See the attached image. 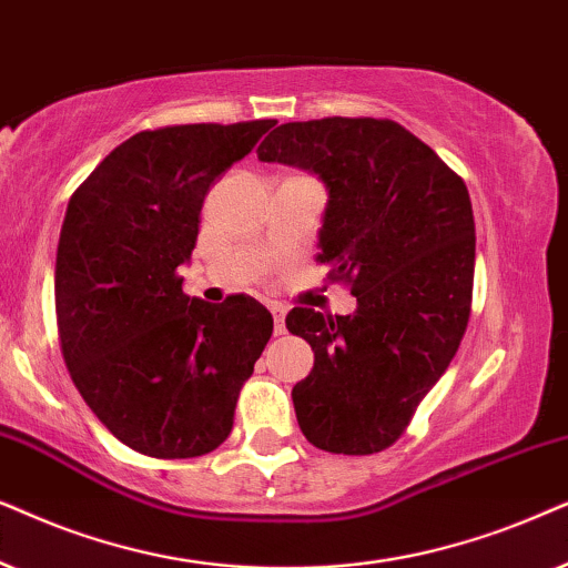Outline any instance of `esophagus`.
Returning a JSON list of instances; mask_svg holds the SVG:
<instances>
[{
  "instance_id": "obj_1",
  "label": "esophagus",
  "mask_w": 568,
  "mask_h": 568,
  "mask_svg": "<svg viewBox=\"0 0 568 568\" xmlns=\"http://www.w3.org/2000/svg\"><path fill=\"white\" fill-rule=\"evenodd\" d=\"M272 320H275V335H285V308L272 306Z\"/></svg>"
}]
</instances>
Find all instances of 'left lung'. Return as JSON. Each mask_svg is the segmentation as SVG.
<instances>
[{
  "instance_id": "left-lung-1",
  "label": "left lung",
  "mask_w": 568,
  "mask_h": 568,
  "mask_svg": "<svg viewBox=\"0 0 568 568\" xmlns=\"http://www.w3.org/2000/svg\"><path fill=\"white\" fill-rule=\"evenodd\" d=\"M256 155L327 186L320 262L351 285L353 314L296 306L285 316L314 351L293 387L314 447L374 455L405 434L470 320L475 221L465 181L392 119L288 121Z\"/></svg>"
}]
</instances>
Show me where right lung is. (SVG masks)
Returning <instances> with one entry per match:
<instances>
[{"label":"right lung","instance_id":"add662e5","mask_svg":"<svg viewBox=\"0 0 568 568\" xmlns=\"http://www.w3.org/2000/svg\"><path fill=\"white\" fill-rule=\"evenodd\" d=\"M270 126L275 119L138 132L67 205L54 272L64 363L95 418L140 455L186 459L221 447L272 335L260 301L189 298L176 272L192 256L210 186Z\"/></svg>","mask_w":568,"mask_h":568}]
</instances>
